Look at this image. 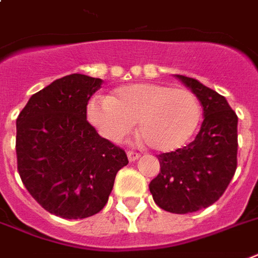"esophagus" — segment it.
<instances>
[{"label":"esophagus","instance_id":"esophagus-1","mask_svg":"<svg viewBox=\"0 0 258 258\" xmlns=\"http://www.w3.org/2000/svg\"><path fill=\"white\" fill-rule=\"evenodd\" d=\"M127 157H128V160L133 162V161H137L139 157H141V154L139 153H137V151H127Z\"/></svg>","mask_w":258,"mask_h":258}]
</instances>
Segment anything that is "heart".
I'll use <instances>...</instances> for the list:
<instances>
[{
  "mask_svg": "<svg viewBox=\"0 0 258 258\" xmlns=\"http://www.w3.org/2000/svg\"><path fill=\"white\" fill-rule=\"evenodd\" d=\"M200 117L202 107L195 93L168 84L121 86L108 98H94L88 105V119L105 139L120 142L138 120L139 133L158 151L184 146Z\"/></svg>",
  "mask_w": 258,
  "mask_h": 258,
  "instance_id": "heart-1",
  "label": "heart"
}]
</instances>
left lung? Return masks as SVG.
<instances>
[{
  "instance_id": "left-lung-1",
  "label": "left lung",
  "mask_w": 258,
  "mask_h": 258,
  "mask_svg": "<svg viewBox=\"0 0 258 258\" xmlns=\"http://www.w3.org/2000/svg\"><path fill=\"white\" fill-rule=\"evenodd\" d=\"M176 77L199 98L204 120L194 142L158 155L161 170L149 188L158 207L188 214L214 204L229 186L237 169L238 117L215 90L189 77Z\"/></svg>"
}]
</instances>
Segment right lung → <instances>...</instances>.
Wrapping results in <instances>:
<instances>
[{
	"label": "right lung",
	"mask_w": 258,
	"mask_h": 258,
	"mask_svg": "<svg viewBox=\"0 0 258 258\" xmlns=\"http://www.w3.org/2000/svg\"><path fill=\"white\" fill-rule=\"evenodd\" d=\"M103 80L59 78L29 98L16 120L21 181L46 211L84 219L107 204L116 173L128 164L123 149L86 120V105Z\"/></svg>",
	"instance_id": "1"
}]
</instances>
